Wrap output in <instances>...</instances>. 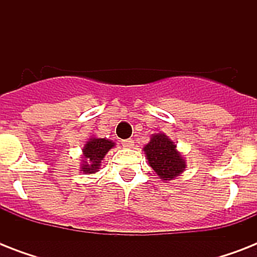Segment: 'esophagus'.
Segmentation results:
<instances>
[{"mask_svg": "<svg viewBox=\"0 0 257 257\" xmlns=\"http://www.w3.org/2000/svg\"><path fill=\"white\" fill-rule=\"evenodd\" d=\"M122 147H124V148H133V147H135V141H133L132 139L122 140Z\"/></svg>", "mask_w": 257, "mask_h": 257, "instance_id": "1", "label": "esophagus"}]
</instances>
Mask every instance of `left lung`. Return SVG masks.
<instances>
[{"mask_svg": "<svg viewBox=\"0 0 257 257\" xmlns=\"http://www.w3.org/2000/svg\"><path fill=\"white\" fill-rule=\"evenodd\" d=\"M143 151L149 167L163 181L176 179L187 168L185 159L177 151V145L165 133L160 132L152 135Z\"/></svg>", "mask_w": 257, "mask_h": 257, "instance_id": "1", "label": "left lung"}]
</instances>
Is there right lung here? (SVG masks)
<instances>
[{"mask_svg":"<svg viewBox=\"0 0 257 257\" xmlns=\"http://www.w3.org/2000/svg\"><path fill=\"white\" fill-rule=\"evenodd\" d=\"M114 147L116 144L109 139H101L96 136L90 137L82 148V161L80 171L85 175H93L98 172L101 161L104 160L106 153Z\"/></svg>","mask_w":257,"mask_h":257,"instance_id":"add662e5","label":"right lung"}]
</instances>
